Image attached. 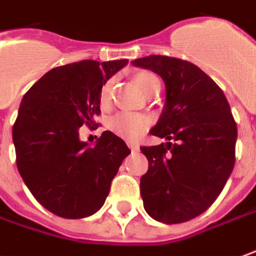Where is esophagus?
<instances>
[{
    "instance_id": "1",
    "label": "esophagus",
    "mask_w": 256,
    "mask_h": 256,
    "mask_svg": "<svg viewBox=\"0 0 256 256\" xmlns=\"http://www.w3.org/2000/svg\"><path fill=\"white\" fill-rule=\"evenodd\" d=\"M128 146H130V149H131L132 152H138V150H140V145L135 144V142H128Z\"/></svg>"
}]
</instances>
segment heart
Segmentation results:
<instances>
[{"mask_svg": "<svg viewBox=\"0 0 256 256\" xmlns=\"http://www.w3.org/2000/svg\"><path fill=\"white\" fill-rule=\"evenodd\" d=\"M134 84L140 88L145 96H148L156 88L160 87V83L158 77L150 73V72H136L132 76ZM111 92H112V82L110 80L107 83L102 84L100 90V102L101 106H107L111 98ZM149 120L146 116H140V114H132V112H118L112 116L108 122L110 130L116 135L125 138V140H136L145 132L148 128Z\"/></svg>", "mask_w": 256, "mask_h": 256, "instance_id": "obj_1", "label": "heart"}]
</instances>
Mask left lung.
Returning a JSON list of instances; mask_svg holds the SVG:
<instances>
[{
  "label": "left lung",
  "mask_w": 256,
  "mask_h": 256,
  "mask_svg": "<svg viewBox=\"0 0 256 256\" xmlns=\"http://www.w3.org/2000/svg\"><path fill=\"white\" fill-rule=\"evenodd\" d=\"M132 64L155 72L166 87L150 134L168 142L140 148L149 162L140 178L144 207L164 224L192 220L216 202L234 169L236 124L230 104L212 77L188 60L150 54Z\"/></svg>",
  "instance_id": "left-lung-1"
}]
</instances>
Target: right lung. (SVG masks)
<instances>
[{"mask_svg":"<svg viewBox=\"0 0 256 256\" xmlns=\"http://www.w3.org/2000/svg\"><path fill=\"white\" fill-rule=\"evenodd\" d=\"M128 60H82L52 68L24 96L12 140L16 166L30 193L63 218H84L102 207L120 166L131 154L104 131L94 146L78 138L100 111V90Z\"/></svg>","mask_w":256,"mask_h":256,"instance_id":"obj_1","label":"right lung"}]
</instances>
